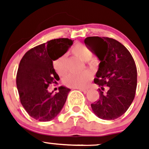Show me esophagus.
<instances>
[{
	"instance_id": "1",
	"label": "esophagus",
	"mask_w": 149,
	"mask_h": 149,
	"mask_svg": "<svg viewBox=\"0 0 149 149\" xmlns=\"http://www.w3.org/2000/svg\"><path fill=\"white\" fill-rule=\"evenodd\" d=\"M77 89H79L80 91H81V92H83V93H87L88 91V89H86V88H77Z\"/></svg>"
}]
</instances>
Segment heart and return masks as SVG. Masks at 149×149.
<instances>
[{
	"label": "heart",
	"mask_w": 149,
	"mask_h": 149,
	"mask_svg": "<svg viewBox=\"0 0 149 149\" xmlns=\"http://www.w3.org/2000/svg\"><path fill=\"white\" fill-rule=\"evenodd\" d=\"M72 53L82 61H87L88 65L90 67L94 65V60L90 59L93 56V53L87 47L84 45L77 44L74 46L72 49ZM53 67L58 74L60 75L65 74L67 72L65 55H62L54 60ZM91 79H92V74L87 71L81 74H68L63 79V84L68 87L83 88L87 86Z\"/></svg>",
	"instance_id": "heart-1"
}]
</instances>
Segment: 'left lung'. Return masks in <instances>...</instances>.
Returning <instances> with one entry per match:
<instances>
[{"label":"left lung","instance_id":"8db88e82","mask_svg":"<svg viewBox=\"0 0 149 149\" xmlns=\"http://www.w3.org/2000/svg\"><path fill=\"white\" fill-rule=\"evenodd\" d=\"M84 42L101 60L94 79L100 86L99 98L91 104L92 109L100 119L113 120L127 111L135 97V62L128 50L114 39L89 36Z\"/></svg>","mask_w":149,"mask_h":149}]
</instances>
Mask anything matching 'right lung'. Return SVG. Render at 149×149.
Here are the masks:
<instances>
[{
    "mask_svg": "<svg viewBox=\"0 0 149 149\" xmlns=\"http://www.w3.org/2000/svg\"><path fill=\"white\" fill-rule=\"evenodd\" d=\"M73 41L60 38L31 48L21 60L16 75L20 101L29 116L39 122H48L60 113L71 89L59 87L56 94L48 93L50 84L60 77L53 67V61L62 56Z\"/></svg>",
    "mask_w": 149,
    "mask_h": 149,
    "instance_id": "right-lung-1",
    "label": "right lung"
}]
</instances>
